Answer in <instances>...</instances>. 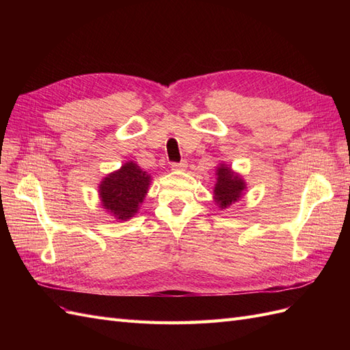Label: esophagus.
<instances>
[{"label":"esophagus","instance_id":"obj_1","mask_svg":"<svg viewBox=\"0 0 350 350\" xmlns=\"http://www.w3.org/2000/svg\"><path fill=\"white\" fill-rule=\"evenodd\" d=\"M187 166H188L187 161H183V162H179V163H172V165H171L172 171H185Z\"/></svg>","mask_w":350,"mask_h":350}]
</instances>
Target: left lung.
<instances>
[{
  "instance_id": "obj_1",
  "label": "left lung",
  "mask_w": 350,
  "mask_h": 350,
  "mask_svg": "<svg viewBox=\"0 0 350 350\" xmlns=\"http://www.w3.org/2000/svg\"><path fill=\"white\" fill-rule=\"evenodd\" d=\"M247 191V183L243 176L235 172L229 165L219 163L216 166V184L213 189L215 204L225 210L235 204Z\"/></svg>"
}]
</instances>
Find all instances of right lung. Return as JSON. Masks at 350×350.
<instances>
[{
  "label": "right lung",
  "instance_id": "obj_1",
  "mask_svg": "<svg viewBox=\"0 0 350 350\" xmlns=\"http://www.w3.org/2000/svg\"><path fill=\"white\" fill-rule=\"evenodd\" d=\"M152 176L134 161L103 176L98 185L100 206L115 220L125 221L134 217L150 188Z\"/></svg>",
  "mask_w": 350,
  "mask_h": 350
}]
</instances>
